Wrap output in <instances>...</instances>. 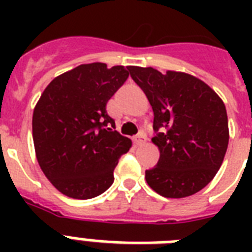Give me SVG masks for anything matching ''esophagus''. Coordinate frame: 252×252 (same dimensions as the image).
<instances>
[{"instance_id":"obj_1","label":"esophagus","mask_w":252,"mask_h":252,"mask_svg":"<svg viewBox=\"0 0 252 252\" xmlns=\"http://www.w3.org/2000/svg\"><path fill=\"white\" fill-rule=\"evenodd\" d=\"M146 141V134L144 133V132H141V133H138L136 137H134V142L137 144V145H141V144H144V142Z\"/></svg>"}]
</instances>
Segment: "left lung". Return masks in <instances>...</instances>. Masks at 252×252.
Listing matches in <instances>:
<instances>
[{"instance_id":"left-lung-1","label":"left lung","mask_w":252,"mask_h":252,"mask_svg":"<svg viewBox=\"0 0 252 252\" xmlns=\"http://www.w3.org/2000/svg\"><path fill=\"white\" fill-rule=\"evenodd\" d=\"M154 112L152 141L159 149L156 167L146 170L150 188L180 199L203 189L221 167L229 144L225 104L205 82L182 72L129 66Z\"/></svg>"}]
</instances>
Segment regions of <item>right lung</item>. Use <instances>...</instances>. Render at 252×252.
<instances>
[{
    "label": "right lung",
    "instance_id": "add662e5",
    "mask_svg": "<svg viewBox=\"0 0 252 252\" xmlns=\"http://www.w3.org/2000/svg\"><path fill=\"white\" fill-rule=\"evenodd\" d=\"M129 72L124 66L84 64L45 87L32 115L36 158L49 182L73 199H93L114 183L119 158L132 141L107 114L111 96Z\"/></svg>",
    "mask_w": 252,
    "mask_h": 252
}]
</instances>
